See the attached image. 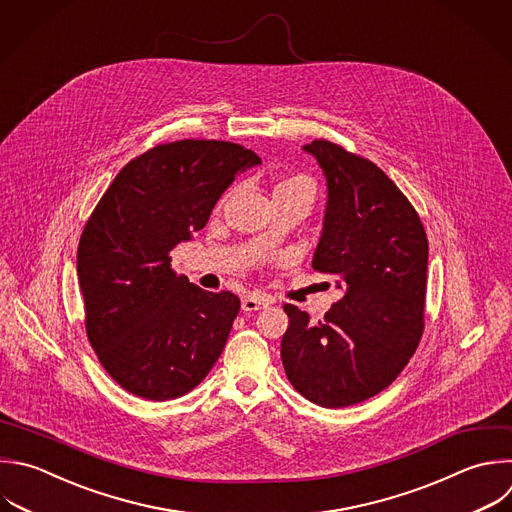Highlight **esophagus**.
<instances>
[{"label": "esophagus", "instance_id": "obj_1", "mask_svg": "<svg viewBox=\"0 0 512 512\" xmlns=\"http://www.w3.org/2000/svg\"><path fill=\"white\" fill-rule=\"evenodd\" d=\"M270 304V300L266 298H260V296H246L242 298V310L244 312H256V310H262Z\"/></svg>", "mask_w": 512, "mask_h": 512}]
</instances>
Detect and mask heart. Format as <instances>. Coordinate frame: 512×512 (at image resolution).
Masks as SVG:
<instances>
[{"label":"heart","instance_id":"heart-1","mask_svg":"<svg viewBox=\"0 0 512 512\" xmlns=\"http://www.w3.org/2000/svg\"><path fill=\"white\" fill-rule=\"evenodd\" d=\"M306 192L308 196L312 194V188H310V182L302 176H290V178H282L280 182L274 184L272 188V194H280V192Z\"/></svg>","mask_w":512,"mask_h":512}]
</instances>
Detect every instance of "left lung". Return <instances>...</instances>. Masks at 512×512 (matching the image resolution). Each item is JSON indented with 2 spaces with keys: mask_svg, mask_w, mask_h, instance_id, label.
<instances>
[{
  "mask_svg": "<svg viewBox=\"0 0 512 512\" xmlns=\"http://www.w3.org/2000/svg\"><path fill=\"white\" fill-rule=\"evenodd\" d=\"M302 150L326 180L312 268L334 276L342 298L320 322L286 304L280 356L302 396L342 408L384 390L414 354L424 328L428 242L418 214L378 166L326 140Z\"/></svg>",
  "mask_w": 512,
  "mask_h": 512,
  "instance_id": "obj_1",
  "label": "left lung"
}]
</instances>
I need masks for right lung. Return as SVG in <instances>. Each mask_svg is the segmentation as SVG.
<instances>
[{"label":"right lung","instance_id":"1","mask_svg":"<svg viewBox=\"0 0 512 512\" xmlns=\"http://www.w3.org/2000/svg\"><path fill=\"white\" fill-rule=\"evenodd\" d=\"M260 164L230 142L162 144L126 164L96 206L78 246L86 330L128 392L184 396L220 358L240 298L178 276L170 252L206 226L236 176Z\"/></svg>","mask_w":512,"mask_h":512}]
</instances>
